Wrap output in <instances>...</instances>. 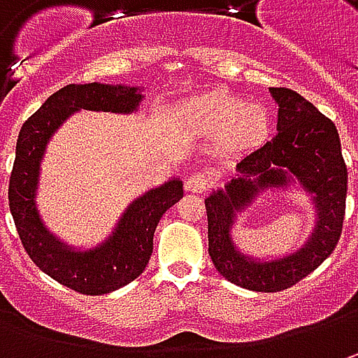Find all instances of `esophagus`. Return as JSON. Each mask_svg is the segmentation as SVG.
Returning <instances> with one entry per match:
<instances>
[{"label":"esophagus","mask_w":358,"mask_h":358,"mask_svg":"<svg viewBox=\"0 0 358 358\" xmlns=\"http://www.w3.org/2000/svg\"><path fill=\"white\" fill-rule=\"evenodd\" d=\"M209 187H211V179H209V175H205V173H191V175L187 177L185 189L187 191H191V193H205Z\"/></svg>","instance_id":"obj_1"}]
</instances>
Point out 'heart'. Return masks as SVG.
<instances>
[{
  "instance_id": "1",
  "label": "heart",
  "mask_w": 358,
  "mask_h": 358,
  "mask_svg": "<svg viewBox=\"0 0 358 358\" xmlns=\"http://www.w3.org/2000/svg\"><path fill=\"white\" fill-rule=\"evenodd\" d=\"M181 121L187 129L199 135L223 137V145L233 151L251 149L268 133V113L259 103H247L243 97L225 90H215L193 97L181 105Z\"/></svg>"
}]
</instances>
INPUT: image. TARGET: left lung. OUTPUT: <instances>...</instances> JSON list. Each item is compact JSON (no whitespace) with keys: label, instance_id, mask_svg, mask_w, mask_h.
<instances>
[{"label":"left lung","instance_id":"8db88e82","mask_svg":"<svg viewBox=\"0 0 358 358\" xmlns=\"http://www.w3.org/2000/svg\"><path fill=\"white\" fill-rule=\"evenodd\" d=\"M279 105L277 135L237 161L223 189L205 199L209 221V255L215 268L243 289L275 293L307 277L335 251L347 201V165L335 123L287 87H268ZM297 188L315 207V227L296 252L275 259L241 254L230 231L259 192L267 188Z\"/></svg>","mask_w":358,"mask_h":358}]
</instances>
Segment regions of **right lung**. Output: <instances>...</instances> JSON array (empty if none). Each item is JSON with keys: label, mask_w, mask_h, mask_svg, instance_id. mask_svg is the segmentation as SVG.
Here are the masks:
<instances>
[{"label": "right lung", "mask_w": 358, "mask_h": 358, "mask_svg": "<svg viewBox=\"0 0 358 358\" xmlns=\"http://www.w3.org/2000/svg\"><path fill=\"white\" fill-rule=\"evenodd\" d=\"M141 87L83 83L65 85L23 123L15 145V163L9 177V211L21 245L37 267L65 287L83 295H105L135 281L153 253V233L159 219L183 197V181L145 191L131 201L111 235L91 249H77L59 241L37 211L41 161L49 139L76 111L133 113L143 101Z\"/></svg>", "instance_id": "right-lung-1"}]
</instances>
